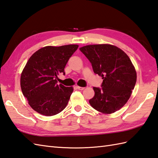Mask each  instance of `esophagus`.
<instances>
[{
    "label": "esophagus",
    "mask_w": 158,
    "mask_h": 158,
    "mask_svg": "<svg viewBox=\"0 0 158 158\" xmlns=\"http://www.w3.org/2000/svg\"><path fill=\"white\" fill-rule=\"evenodd\" d=\"M77 89H78V90H83L85 88V87H81V86H77Z\"/></svg>",
    "instance_id": "1"
}]
</instances>
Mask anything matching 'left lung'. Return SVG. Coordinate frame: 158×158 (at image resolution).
Here are the masks:
<instances>
[{"instance_id": "1", "label": "left lung", "mask_w": 158, "mask_h": 158, "mask_svg": "<svg viewBox=\"0 0 158 158\" xmlns=\"http://www.w3.org/2000/svg\"><path fill=\"white\" fill-rule=\"evenodd\" d=\"M80 50L92 64L94 73L103 79L101 88L93 87L94 96L89 103L101 113H114L127 103L135 88L134 65L128 56L114 45H87Z\"/></svg>"}]
</instances>
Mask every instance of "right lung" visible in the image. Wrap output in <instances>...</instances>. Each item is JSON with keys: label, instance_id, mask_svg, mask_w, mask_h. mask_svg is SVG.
I'll use <instances>...</instances> for the list:
<instances>
[{"label": "right lung", "instance_id": "add662e5", "mask_svg": "<svg viewBox=\"0 0 158 158\" xmlns=\"http://www.w3.org/2000/svg\"><path fill=\"white\" fill-rule=\"evenodd\" d=\"M78 45L47 46L31 56L21 75L23 96L30 107L42 115L51 116L65 108L73 88L58 85L57 79Z\"/></svg>", "mask_w": 158, "mask_h": 158}]
</instances>
